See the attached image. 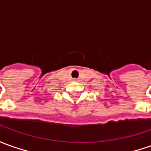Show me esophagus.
<instances>
[{
  "label": "esophagus",
  "instance_id": "1",
  "mask_svg": "<svg viewBox=\"0 0 151 151\" xmlns=\"http://www.w3.org/2000/svg\"><path fill=\"white\" fill-rule=\"evenodd\" d=\"M73 81H78V79L77 78H73Z\"/></svg>",
  "mask_w": 151,
  "mask_h": 151
}]
</instances>
